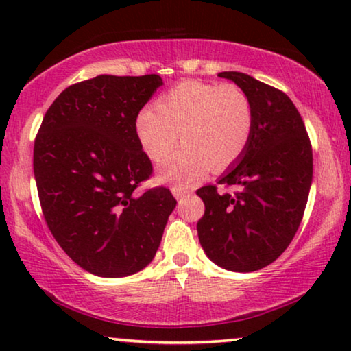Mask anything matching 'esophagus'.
<instances>
[{
  "label": "esophagus",
  "mask_w": 351,
  "mask_h": 351,
  "mask_svg": "<svg viewBox=\"0 0 351 351\" xmlns=\"http://www.w3.org/2000/svg\"><path fill=\"white\" fill-rule=\"evenodd\" d=\"M172 195L176 196V199H182V198H185V196L191 195V190L186 189V186L174 185V186H172Z\"/></svg>",
  "instance_id": "34e87169"
}]
</instances>
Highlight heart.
Segmentation results:
<instances>
[{"mask_svg": "<svg viewBox=\"0 0 351 351\" xmlns=\"http://www.w3.org/2000/svg\"><path fill=\"white\" fill-rule=\"evenodd\" d=\"M137 114L136 131L147 156L165 161L182 136L184 147L167 159L160 179L190 185L210 167L227 169L246 152L254 112L249 95L233 83L184 81Z\"/></svg>", "mask_w": 351, "mask_h": 351, "instance_id": "b5f03b06", "label": "heart"}]
</instances>
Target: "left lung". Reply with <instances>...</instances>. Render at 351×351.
Here are the masks:
<instances>
[{"instance_id":"1","label":"left lung","mask_w":351,"mask_h":351,"mask_svg":"<svg viewBox=\"0 0 351 351\" xmlns=\"http://www.w3.org/2000/svg\"><path fill=\"white\" fill-rule=\"evenodd\" d=\"M249 95L254 128L243 156L220 185L196 191L204 215L196 230L206 256L225 270L256 271L276 261L304 217L313 177V152L304 119L282 90L246 73L222 71Z\"/></svg>"}]
</instances>
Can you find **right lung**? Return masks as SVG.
Masks as SVG:
<instances>
[{
	"instance_id": "right-lung-1",
	"label": "right lung",
	"mask_w": 351,
	"mask_h": 351,
	"mask_svg": "<svg viewBox=\"0 0 351 351\" xmlns=\"http://www.w3.org/2000/svg\"><path fill=\"white\" fill-rule=\"evenodd\" d=\"M160 75H100L62 90L33 148L38 196L52 237L75 263L104 278L153 261L177 201L169 189L138 193L152 176L136 119Z\"/></svg>"
}]
</instances>
